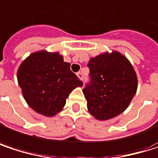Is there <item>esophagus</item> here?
I'll list each match as a JSON object with an SVG mask.
<instances>
[{
    "mask_svg": "<svg viewBox=\"0 0 158 158\" xmlns=\"http://www.w3.org/2000/svg\"><path fill=\"white\" fill-rule=\"evenodd\" d=\"M77 76H78V78H79L80 80H82V79H83V75H82V73H81V72H78V73H77Z\"/></svg>",
    "mask_w": 158,
    "mask_h": 158,
    "instance_id": "1",
    "label": "esophagus"
}]
</instances>
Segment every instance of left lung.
Masks as SVG:
<instances>
[{
	"instance_id": "8db88e82",
	"label": "left lung",
	"mask_w": 158,
	"mask_h": 158,
	"mask_svg": "<svg viewBox=\"0 0 158 158\" xmlns=\"http://www.w3.org/2000/svg\"><path fill=\"white\" fill-rule=\"evenodd\" d=\"M91 80L82 90L89 113L106 121L123 112L135 97L138 81L135 70L122 53L104 52L89 61Z\"/></svg>"
}]
</instances>
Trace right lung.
<instances>
[{"label": "right lung", "mask_w": 158, "mask_h": 158, "mask_svg": "<svg viewBox=\"0 0 158 158\" xmlns=\"http://www.w3.org/2000/svg\"><path fill=\"white\" fill-rule=\"evenodd\" d=\"M17 80L29 107L47 117L60 112L69 93L83 85L62 55L47 50L34 52L21 63Z\"/></svg>", "instance_id": "1"}]
</instances>
